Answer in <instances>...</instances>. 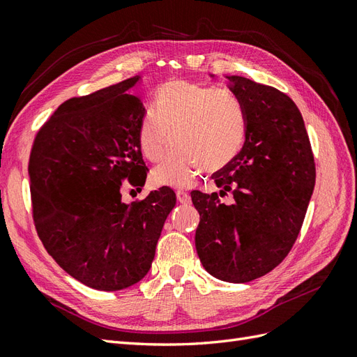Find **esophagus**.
I'll return each instance as SVG.
<instances>
[{
	"instance_id": "34e87169",
	"label": "esophagus",
	"mask_w": 357,
	"mask_h": 357,
	"mask_svg": "<svg viewBox=\"0 0 357 357\" xmlns=\"http://www.w3.org/2000/svg\"><path fill=\"white\" fill-rule=\"evenodd\" d=\"M176 199H178L179 204H184V205H187V204L191 202L190 195L185 193V191H182V190H178V191H176Z\"/></svg>"
}]
</instances>
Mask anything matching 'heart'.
<instances>
[{"instance_id": "1", "label": "heart", "mask_w": 357, "mask_h": 357, "mask_svg": "<svg viewBox=\"0 0 357 357\" xmlns=\"http://www.w3.org/2000/svg\"><path fill=\"white\" fill-rule=\"evenodd\" d=\"M248 119L240 98L229 90L175 79L160 87L155 108L142 116L139 146L146 158L169 157L153 170L157 184L176 188L193 184L197 173L227 166L243 149Z\"/></svg>"}]
</instances>
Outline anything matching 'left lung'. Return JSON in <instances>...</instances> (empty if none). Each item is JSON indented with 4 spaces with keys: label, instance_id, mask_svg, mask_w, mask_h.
Returning <instances> with one entry per match:
<instances>
[{
    "label": "left lung",
    "instance_id": "1",
    "mask_svg": "<svg viewBox=\"0 0 357 357\" xmlns=\"http://www.w3.org/2000/svg\"><path fill=\"white\" fill-rule=\"evenodd\" d=\"M214 77V75H211ZM248 119L243 149L214 173L217 193L191 191L200 214L196 250L214 278L244 283L285 259L296 243L315 185V162L300 109L278 89L229 75Z\"/></svg>",
    "mask_w": 357,
    "mask_h": 357
}]
</instances>
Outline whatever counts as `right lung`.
<instances>
[{
    "mask_svg": "<svg viewBox=\"0 0 357 357\" xmlns=\"http://www.w3.org/2000/svg\"><path fill=\"white\" fill-rule=\"evenodd\" d=\"M140 75L63 102L34 139L29 175L34 225L45 249L72 278L119 291L151 270L173 190L122 202V181L143 187L139 146L144 114L131 89Z\"/></svg>",
    "mask_w": 357,
    "mask_h": 357,
    "instance_id": "right-lung-1",
    "label": "right lung"
}]
</instances>
